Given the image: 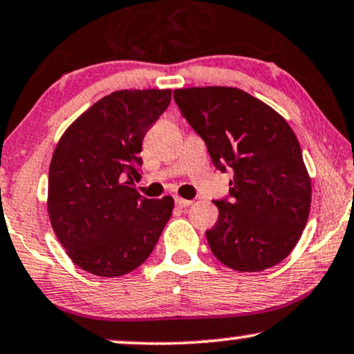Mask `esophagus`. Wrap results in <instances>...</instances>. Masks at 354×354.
<instances>
[{
  "mask_svg": "<svg viewBox=\"0 0 354 354\" xmlns=\"http://www.w3.org/2000/svg\"><path fill=\"white\" fill-rule=\"evenodd\" d=\"M174 201H176V205L178 207H189L192 204V201L189 199H183V197H174Z\"/></svg>",
  "mask_w": 354,
  "mask_h": 354,
  "instance_id": "obj_1",
  "label": "esophagus"
}]
</instances>
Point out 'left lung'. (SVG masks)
Instances as JSON below:
<instances>
[{
  "label": "left lung",
  "instance_id": "1",
  "mask_svg": "<svg viewBox=\"0 0 354 354\" xmlns=\"http://www.w3.org/2000/svg\"><path fill=\"white\" fill-rule=\"evenodd\" d=\"M173 95L215 167L233 171L230 199L215 201L218 220L205 232L214 256L238 272L280 263L303 234L313 197L291 126L236 87H186Z\"/></svg>",
  "mask_w": 354,
  "mask_h": 354
}]
</instances>
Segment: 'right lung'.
Returning a JSON list of instances; mask_svg holds the SVG:
<instances>
[{"label":"right lung","mask_w":354,"mask_h":354,"mask_svg":"<svg viewBox=\"0 0 354 354\" xmlns=\"http://www.w3.org/2000/svg\"><path fill=\"white\" fill-rule=\"evenodd\" d=\"M171 102L169 88L116 91L82 113L56 144L48 173L51 228L71 261L121 277L147 261L171 216V196L134 187L142 139Z\"/></svg>","instance_id":"add662e5"}]
</instances>
